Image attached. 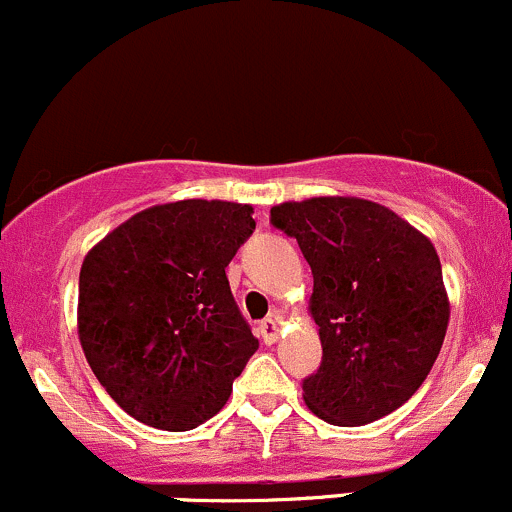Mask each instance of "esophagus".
Listing matches in <instances>:
<instances>
[{
    "mask_svg": "<svg viewBox=\"0 0 512 512\" xmlns=\"http://www.w3.org/2000/svg\"><path fill=\"white\" fill-rule=\"evenodd\" d=\"M258 332H261V339L266 344H276L278 342V332H280V322L276 315L266 317L261 324H258Z\"/></svg>",
    "mask_w": 512,
    "mask_h": 512,
    "instance_id": "1",
    "label": "esophagus"
}]
</instances>
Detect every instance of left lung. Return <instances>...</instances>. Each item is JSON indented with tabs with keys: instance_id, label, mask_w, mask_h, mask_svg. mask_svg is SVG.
Listing matches in <instances>:
<instances>
[{
	"instance_id": "8db88e82",
	"label": "left lung",
	"mask_w": 512,
	"mask_h": 512,
	"mask_svg": "<svg viewBox=\"0 0 512 512\" xmlns=\"http://www.w3.org/2000/svg\"><path fill=\"white\" fill-rule=\"evenodd\" d=\"M271 224L298 241L315 278L310 312L322 364L302 381L307 408L339 427L398 410L447 334L449 298L432 241L359 197L283 202Z\"/></svg>"
}]
</instances>
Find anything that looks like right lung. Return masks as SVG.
Returning <instances> with one entry per match:
<instances>
[{"label": "right lung", "mask_w": 512, "mask_h": 512, "mask_svg": "<svg viewBox=\"0 0 512 512\" xmlns=\"http://www.w3.org/2000/svg\"><path fill=\"white\" fill-rule=\"evenodd\" d=\"M254 207L180 200L134 214L80 268L78 334L97 381L156 430H195L224 408L258 349L224 268Z\"/></svg>", "instance_id": "add662e5"}]
</instances>
